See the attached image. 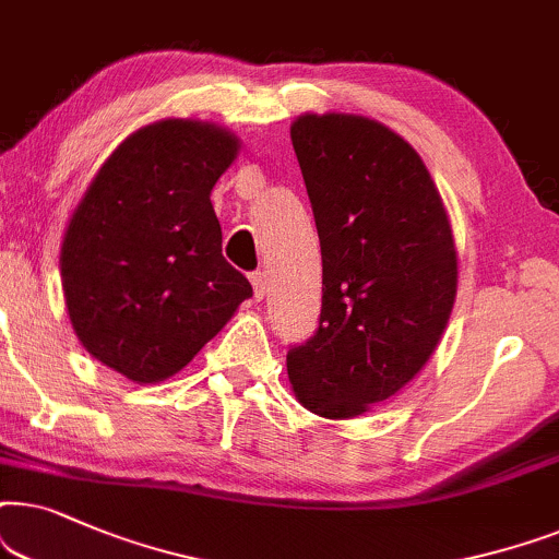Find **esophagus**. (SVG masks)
Returning <instances> with one entry per match:
<instances>
[{
    "instance_id": "obj_1",
    "label": "esophagus",
    "mask_w": 559,
    "mask_h": 559,
    "mask_svg": "<svg viewBox=\"0 0 559 559\" xmlns=\"http://www.w3.org/2000/svg\"><path fill=\"white\" fill-rule=\"evenodd\" d=\"M250 281H252V292H255V299L260 301V299H263V296H265V292H267V278H265V273H252Z\"/></svg>"
}]
</instances>
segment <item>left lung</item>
<instances>
[{
  "instance_id": "left-lung-1",
  "label": "left lung",
  "mask_w": 559,
  "mask_h": 559,
  "mask_svg": "<svg viewBox=\"0 0 559 559\" xmlns=\"http://www.w3.org/2000/svg\"><path fill=\"white\" fill-rule=\"evenodd\" d=\"M292 143L322 245V314L288 349V381L309 412L353 419L396 396L440 345L457 250L427 166L385 124L301 115Z\"/></svg>"
}]
</instances>
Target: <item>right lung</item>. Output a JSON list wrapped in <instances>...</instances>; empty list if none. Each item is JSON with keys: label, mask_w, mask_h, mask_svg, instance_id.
Instances as JSON below:
<instances>
[{"label": "right lung", "mask_w": 559, "mask_h": 559, "mask_svg": "<svg viewBox=\"0 0 559 559\" xmlns=\"http://www.w3.org/2000/svg\"><path fill=\"white\" fill-rule=\"evenodd\" d=\"M240 140L199 119H160L104 160L73 210L61 278L73 332L135 383L166 381L252 296L222 255L212 189Z\"/></svg>", "instance_id": "1"}]
</instances>
